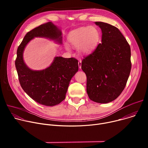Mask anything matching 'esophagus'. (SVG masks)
I'll use <instances>...</instances> for the list:
<instances>
[{
    "label": "esophagus",
    "instance_id": "34e87169",
    "mask_svg": "<svg viewBox=\"0 0 148 148\" xmlns=\"http://www.w3.org/2000/svg\"><path fill=\"white\" fill-rule=\"evenodd\" d=\"M78 66H79V69H81V60H79V61H78Z\"/></svg>",
    "mask_w": 148,
    "mask_h": 148
}]
</instances>
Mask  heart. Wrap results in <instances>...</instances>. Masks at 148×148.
Listing matches in <instances>:
<instances>
[{
	"label": "heart",
	"instance_id": "b5f03b06",
	"mask_svg": "<svg viewBox=\"0 0 148 148\" xmlns=\"http://www.w3.org/2000/svg\"><path fill=\"white\" fill-rule=\"evenodd\" d=\"M99 38L98 30L94 26L80 27L73 31L69 35V40L71 45L75 47H79L82 53L90 52L97 45ZM66 48L69 50L70 47L66 44Z\"/></svg>",
	"mask_w": 148,
	"mask_h": 148
}]
</instances>
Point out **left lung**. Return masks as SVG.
Returning <instances> with one entry per match:
<instances>
[{"label": "left lung", "instance_id": "obj_1", "mask_svg": "<svg viewBox=\"0 0 148 148\" xmlns=\"http://www.w3.org/2000/svg\"><path fill=\"white\" fill-rule=\"evenodd\" d=\"M102 30V43L84 57L81 69L87 76V92L98 103L115 99L124 90L131 70V48L119 29L97 22Z\"/></svg>", "mask_w": 148, "mask_h": 148}]
</instances>
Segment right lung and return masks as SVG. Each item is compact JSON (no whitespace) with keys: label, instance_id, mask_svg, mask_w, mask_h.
Masks as SVG:
<instances>
[{"label":"right lung","instance_id":"1","mask_svg":"<svg viewBox=\"0 0 148 148\" xmlns=\"http://www.w3.org/2000/svg\"><path fill=\"white\" fill-rule=\"evenodd\" d=\"M34 37H47L61 43V32L51 22L30 30L18 46L15 60L18 81L25 92L38 103L53 107L65 99L70 81L78 70V61L73 57H56L51 65L45 70L29 69L23 61V52Z\"/></svg>","mask_w":148,"mask_h":148}]
</instances>
